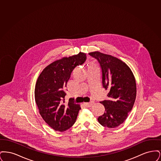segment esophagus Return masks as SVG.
<instances>
[{
  "label": "esophagus",
  "instance_id": "esophagus-1",
  "mask_svg": "<svg viewBox=\"0 0 161 161\" xmlns=\"http://www.w3.org/2000/svg\"><path fill=\"white\" fill-rule=\"evenodd\" d=\"M93 104H94V102L91 101V102H89V103H84V105L86 107H90L92 106L93 105Z\"/></svg>",
  "mask_w": 161,
  "mask_h": 161
}]
</instances>
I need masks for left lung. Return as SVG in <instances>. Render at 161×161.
Returning <instances> with one entry per match:
<instances>
[{"label": "left lung", "instance_id": "1", "mask_svg": "<svg viewBox=\"0 0 161 161\" xmlns=\"http://www.w3.org/2000/svg\"><path fill=\"white\" fill-rule=\"evenodd\" d=\"M89 55L100 63L103 86L106 90L108 100L100 101L105 107L104 114L98 121L108 128H115L123 124L134 105L136 96V84L130 68L121 60L98 51Z\"/></svg>", "mask_w": 161, "mask_h": 161}]
</instances>
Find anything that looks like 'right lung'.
Instances as JSON below:
<instances>
[{
	"mask_svg": "<svg viewBox=\"0 0 161 161\" xmlns=\"http://www.w3.org/2000/svg\"><path fill=\"white\" fill-rule=\"evenodd\" d=\"M83 53L63 57L46 66L40 74L35 88V100L42 118L55 131H64L75 122L81 107L74 99L65 102V87L72 70L83 64Z\"/></svg>",
	"mask_w": 161,
	"mask_h": 161,
	"instance_id": "right-lung-1",
	"label": "right lung"
}]
</instances>
